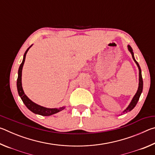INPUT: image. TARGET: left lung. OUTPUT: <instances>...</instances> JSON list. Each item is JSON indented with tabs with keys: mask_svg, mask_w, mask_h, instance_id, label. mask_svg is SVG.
<instances>
[{
	"mask_svg": "<svg viewBox=\"0 0 155 155\" xmlns=\"http://www.w3.org/2000/svg\"><path fill=\"white\" fill-rule=\"evenodd\" d=\"M128 50L130 52V54H132L133 59V60H134V61L135 62V64H137V67H138V69H139V87H138L137 92H136V94H135V96H133L132 101H131L130 104H128V106L127 107V108H126V109H124V111H122V113L129 112L131 111V110L134 109V107L136 106V104H137V103L139 99H140L141 94V92H142V90H143V79H142V76H141V70L140 66L137 63V61H136L135 59L134 53H133V49H132V48H131L130 45H128ZM122 113L121 114V115L122 114Z\"/></svg>",
	"mask_w": 155,
	"mask_h": 155,
	"instance_id": "left-lung-1",
	"label": "left lung"
}]
</instances>
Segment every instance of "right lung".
<instances>
[{
	"label": "right lung",
	"mask_w": 155,
	"mask_h": 155,
	"mask_svg": "<svg viewBox=\"0 0 155 155\" xmlns=\"http://www.w3.org/2000/svg\"><path fill=\"white\" fill-rule=\"evenodd\" d=\"M33 46V44L27 48V51L25 52L24 56H23V59L22 61V64H20L19 69H18V79H17V89H18V92L19 94L20 97L22 99V101L25 106L27 107V108L30 110L31 111L35 114H38L40 115H43V116H49V115L55 114L57 113L64 110L65 107H59V108H47V107H44L41 105H39V104H36L33 102L31 100L28 98L27 96L26 95L24 92V90L22 89V68L23 65H24L25 61V58H26V54H27V52L31 46Z\"/></svg>",
	"instance_id": "add662e5"
}]
</instances>
